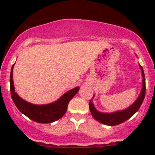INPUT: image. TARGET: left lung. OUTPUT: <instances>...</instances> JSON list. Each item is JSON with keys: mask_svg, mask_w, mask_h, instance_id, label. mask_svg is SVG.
<instances>
[{"mask_svg": "<svg viewBox=\"0 0 155 155\" xmlns=\"http://www.w3.org/2000/svg\"><path fill=\"white\" fill-rule=\"evenodd\" d=\"M139 65H140V68L142 72L143 82H142L141 91H140L137 99L129 107L122 109V110L115 111L113 112H103L98 111L94 105V103L92 101V100L94 97V94L93 98L89 102V109H90L92 116L94 118L95 120L108 126L118 125L131 118L139 110L144 101L145 95V79L144 71H143V69L141 65L140 64Z\"/></svg>", "mask_w": 155, "mask_h": 155, "instance_id": "1", "label": "left lung"}]
</instances>
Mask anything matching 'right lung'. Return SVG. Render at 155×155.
Here are the masks:
<instances>
[{
    "label": "right lung",
    "mask_w": 155,
    "mask_h": 155,
    "mask_svg": "<svg viewBox=\"0 0 155 155\" xmlns=\"http://www.w3.org/2000/svg\"><path fill=\"white\" fill-rule=\"evenodd\" d=\"M14 65L15 64L12 65L10 72V93L12 101L18 110L30 119L42 124L54 122L62 118L67 112L69 102L79 91V87H76L67 91L54 102L41 105L31 104L20 97L15 92L12 79Z\"/></svg>",
    "instance_id": "obj_1"
}]
</instances>
